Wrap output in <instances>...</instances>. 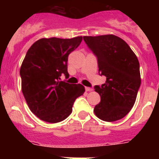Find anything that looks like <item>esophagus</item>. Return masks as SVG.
<instances>
[{
  "label": "esophagus",
  "mask_w": 159,
  "mask_h": 159,
  "mask_svg": "<svg viewBox=\"0 0 159 159\" xmlns=\"http://www.w3.org/2000/svg\"><path fill=\"white\" fill-rule=\"evenodd\" d=\"M85 90H86V92H92V91H93V89L92 88H88V87H86Z\"/></svg>",
  "instance_id": "34e87169"
}]
</instances>
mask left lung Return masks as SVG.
Wrapping results in <instances>:
<instances>
[{
	"label": "left lung",
	"mask_w": 159,
	"mask_h": 159,
	"mask_svg": "<svg viewBox=\"0 0 159 159\" xmlns=\"http://www.w3.org/2000/svg\"><path fill=\"white\" fill-rule=\"evenodd\" d=\"M84 40L97 57L99 72L107 78L101 87H95L101 98L95 115L106 122L123 119L134 106L141 84L139 60L130 46L115 35L84 36Z\"/></svg>",
	"instance_id": "8db88e82"
}]
</instances>
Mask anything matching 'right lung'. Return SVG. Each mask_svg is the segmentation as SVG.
Here are the masks:
<instances>
[{"label": "right lung", "mask_w": 159, "mask_h": 159, "mask_svg": "<svg viewBox=\"0 0 159 159\" xmlns=\"http://www.w3.org/2000/svg\"><path fill=\"white\" fill-rule=\"evenodd\" d=\"M82 40V36L42 38L26 53L20 69L21 91L31 111L43 121L64 120L72 111L75 99L85 92L82 84L60 80L62 74L68 75V55Z\"/></svg>", "instance_id": "add662e5"}]
</instances>
